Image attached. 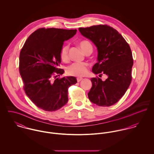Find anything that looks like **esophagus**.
Listing matches in <instances>:
<instances>
[{
  "label": "esophagus",
  "instance_id": "esophagus-1",
  "mask_svg": "<svg viewBox=\"0 0 154 154\" xmlns=\"http://www.w3.org/2000/svg\"><path fill=\"white\" fill-rule=\"evenodd\" d=\"M82 79H83L82 78H80V77H78V78H76L77 82H80V81H81Z\"/></svg>",
  "mask_w": 154,
  "mask_h": 154
}]
</instances>
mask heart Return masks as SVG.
<instances>
[{
  "label": "heart",
  "instance_id": "obj_1",
  "mask_svg": "<svg viewBox=\"0 0 154 154\" xmlns=\"http://www.w3.org/2000/svg\"><path fill=\"white\" fill-rule=\"evenodd\" d=\"M79 45L82 50L85 53L92 51V45L91 43L86 40L81 42ZM60 57L63 62L69 60V45H63L60 51ZM67 73L69 75L75 76H82L87 74L88 72V65L86 63H73L66 69Z\"/></svg>",
  "mask_w": 154,
  "mask_h": 154
}]
</instances>
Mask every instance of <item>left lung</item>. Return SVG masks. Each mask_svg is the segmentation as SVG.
<instances>
[{
	"instance_id": "1",
	"label": "left lung",
	"mask_w": 154,
	"mask_h": 154,
	"mask_svg": "<svg viewBox=\"0 0 154 154\" xmlns=\"http://www.w3.org/2000/svg\"><path fill=\"white\" fill-rule=\"evenodd\" d=\"M82 35L91 40L98 49V62L92 67L95 74H106L103 81L98 76L91 79L89 100L101 107H109L125 95L132 81L133 59L129 44L119 32L107 25L79 28Z\"/></svg>"
}]
</instances>
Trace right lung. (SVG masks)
Listing matches in <instances>:
<instances>
[{
	"label": "right lung",
	"mask_w": 154,
	"mask_h": 154,
	"mask_svg": "<svg viewBox=\"0 0 154 154\" xmlns=\"http://www.w3.org/2000/svg\"><path fill=\"white\" fill-rule=\"evenodd\" d=\"M76 29L40 28L32 33L20 54L19 70L23 90L38 108L55 111L68 101V88L77 83L75 77L59 78L64 70L59 68L60 51L65 41Z\"/></svg>",
	"instance_id": "right-lung-1"
}]
</instances>
